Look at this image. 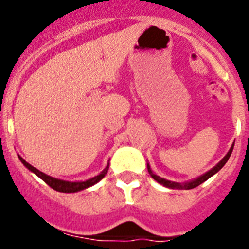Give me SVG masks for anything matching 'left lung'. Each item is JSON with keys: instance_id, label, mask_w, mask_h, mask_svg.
Masks as SVG:
<instances>
[{"instance_id": "8db88e82", "label": "left lung", "mask_w": 249, "mask_h": 249, "mask_svg": "<svg viewBox=\"0 0 249 249\" xmlns=\"http://www.w3.org/2000/svg\"><path fill=\"white\" fill-rule=\"evenodd\" d=\"M232 149H233V144L231 145V148H230L229 152H228V154L225 155V157L223 158V159L220 160V161L218 162V164L215 165V166L213 167V169H211L208 172L203 173V175L200 176V177H197V178H195V179L190 180V182L177 183V182H171V180H167V179H165V178L159 177V176H157L154 172L152 171V169H150L149 164L147 165L148 172H149V175L152 176V178H154V179L157 180L158 183H160V184L164 185V187L170 188V189H193V188H196L197 185H200V184H201V183L205 182V180H207L208 178H211L213 175H215V173L219 171V170L222 169V167L224 166L225 164H227L228 160H229L230 155H231V153H232Z\"/></svg>"}]
</instances>
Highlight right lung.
Returning a JSON list of instances; mask_svg holds the SVG:
<instances>
[{
  "label": "right lung",
  "instance_id": "right-lung-1",
  "mask_svg": "<svg viewBox=\"0 0 249 249\" xmlns=\"http://www.w3.org/2000/svg\"><path fill=\"white\" fill-rule=\"evenodd\" d=\"M19 159L20 161L24 164V166H26L30 171L38 176L41 179H43L50 188H53V189L56 190V192H61V193H77V192H80V190L87 189V188L91 187V185L96 184L97 182H100V180L106 176V173L108 172V166H109V164H107L106 169H105L101 173H99V175L95 176V177L90 178V179L84 180V182H69V180H62V179H57V178H54V177H50V176L41 172L39 170H37L36 167H34L32 165H30L29 162L25 161L21 157H19Z\"/></svg>",
  "mask_w": 249,
  "mask_h": 249
}]
</instances>
